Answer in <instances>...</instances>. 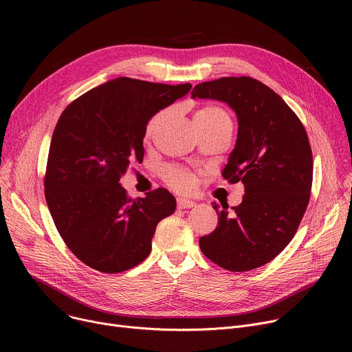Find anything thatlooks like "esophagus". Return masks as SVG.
<instances>
[{
    "instance_id": "obj_1",
    "label": "esophagus",
    "mask_w": 352,
    "mask_h": 352,
    "mask_svg": "<svg viewBox=\"0 0 352 352\" xmlns=\"http://www.w3.org/2000/svg\"><path fill=\"white\" fill-rule=\"evenodd\" d=\"M195 207V202L187 198H177V208L178 210H186V208H192Z\"/></svg>"
}]
</instances>
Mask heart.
Segmentation results:
<instances>
[{"instance_id": "obj_1", "label": "heart", "mask_w": 352, "mask_h": 352, "mask_svg": "<svg viewBox=\"0 0 352 352\" xmlns=\"http://www.w3.org/2000/svg\"><path fill=\"white\" fill-rule=\"evenodd\" d=\"M166 116H168V109H161V111H157V113L148 120L145 125V131H144L145 140H151L158 133V129L161 128ZM195 125L198 129L232 128V120L224 108L208 104V105H202L197 111ZM161 177L171 190L181 194H190L197 187L199 173L186 168V166L168 165L161 171Z\"/></svg>"}]
</instances>
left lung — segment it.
<instances>
[{
    "mask_svg": "<svg viewBox=\"0 0 352 352\" xmlns=\"http://www.w3.org/2000/svg\"><path fill=\"white\" fill-rule=\"evenodd\" d=\"M191 96L224 101L235 111L238 138L223 177L245 187L232 211L212 202L218 226L199 238V248L224 270L258 268L289 244L308 207L312 151L307 131L276 92L251 77L201 82Z\"/></svg>",
    "mask_w": 352,
    "mask_h": 352,
    "instance_id": "1",
    "label": "left lung"
}]
</instances>
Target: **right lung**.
Here are the masks:
<instances>
[{"mask_svg":"<svg viewBox=\"0 0 352 352\" xmlns=\"http://www.w3.org/2000/svg\"><path fill=\"white\" fill-rule=\"evenodd\" d=\"M191 89L128 77L74 100L55 125L44 192L54 224L81 263L104 274L141 264L157 224L175 211L165 188L129 198L120 178L142 162L145 125L157 111Z\"/></svg>","mask_w":352,"mask_h":352,"instance_id":"right-lung-1","label":"right lung"}]
</instances>
